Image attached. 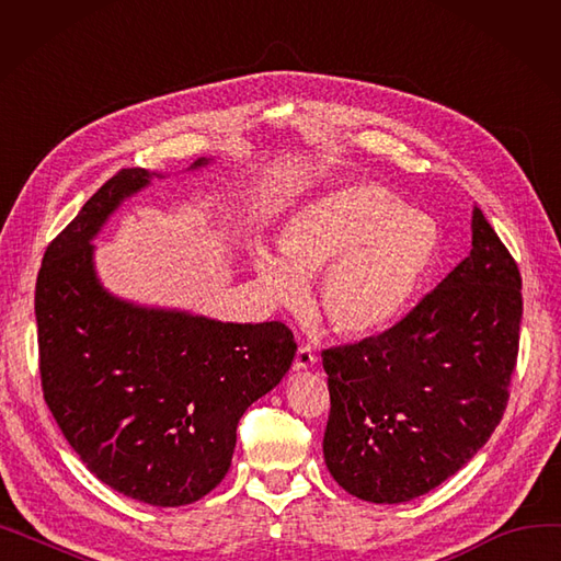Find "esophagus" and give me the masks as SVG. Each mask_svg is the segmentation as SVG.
Here are the masks:
<instances>
[{
  "mask_svg": "<svg viewBox=\"0 0 561 561\" xmlns=\"http://www.w3.org/2000/svg\"><path fill=\"white\" fill-rule=\"evenodd\" d=\"M316 364V350L311 345H300L298 347V355H296V362H293V370H307Z\"/></svg>",
  "mask_w": 561,
  "mask_h": 561,
  "instance_id": "obj_1",
  "label": "esophagus"
}]
</instances>
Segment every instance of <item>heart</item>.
Masks as SVG:
<instances>
[{
  "instance_id": "1",
  "label": "heart",
  "mask_w": 561,
  "mask_h": 561,
  "mask_svg": "<svg viewBox=\"0 0 561 561\" xmlns=\"http://www.w3.org/2000/svg\"><path fill=\"white\" fill-rule=\"evenodd\" d=\"M438 245L430 216L404 209L375 184H350L318 195L290 216L279 252H252L261 288L275 305L300 307L309 277H320L318 302L350 336L389 328L419 290Z\"/></svg>"
}]
</instances>
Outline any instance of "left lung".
I'll return each mask as SVG.
<instances>
[{"instance_id":"obj_1","label":"left lung","mask_w":561,"mask_h":561,"mask_svg":"<svg viewBox=\"0 0 561 561\" xmlns=\"http://www.w3.org/2000/svg\"><path fill=\"white\" fill-rule=\"evenodd\" d=\"M473 250L379 336L322 352L332 478L377 505L414 500L486 444L510 400L523 318L520 273L473 209Z\"/></svg>"}]
</instances>
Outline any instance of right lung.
Masks as SVG:
<instances>
[{
  "mask_svg": "<svg viewBox=\"0 0 561 561\" xmlns=\"http://www.w3.org/2000/svg\"><path fill=\"white\" fill-rule=\"evenodd\" d=\"M152 174H113L47 245L36 282L41 381L98 480L138 503L180 507L222 482L241 416L279 385L298 345L279 320L241 325L140 307L100 284L91 241Z\"/></svg>",
  "mask_w": 561,
  "mask_h": 561,
  "instance_id": "right-lung-1",
  "label": "right lung"
}]
</instances>
